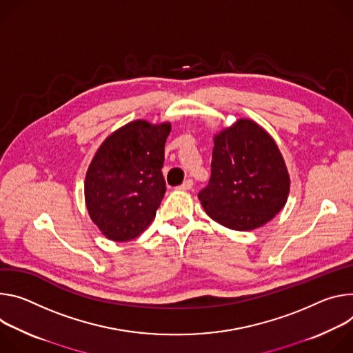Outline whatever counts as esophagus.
Masks as SVG:
<instances>
[{
  "label": "esophagus",
  "mask_w": 353,
  "mask_h": 353,
  "mask_svg": "<svg viewBox=\"0 0 353 353\" xmlns=\"http://www.w3.org/2000/svg\"><path fill=\"white\" fill-rule=\"evenodd\" d=\"M193 188V181L192 179H186L181 186H178L179 190H190Z\"/></svg>",
  "instance_id": "34e87169"
}]
</instances>
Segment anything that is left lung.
<instances>
[{
    "label": "left lung",
    "instance_id": "1",
    "mask_svg": "<svg viewBox=\"0 0 353 353\" xmlns=\"http://www.w3.org/2000/svg\"><path fill=\"white\" fill-rule=\"evenodd\" d=\"M212 176L198 198L219 224L250 231L286 205L290 176L272 136L251 119H239L213 137Z\"/></svg>",
    "mask_w": 353,
    "mask_h": 353
}]
</instances>
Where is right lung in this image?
<instances>
[{
	"label": "right lung",
	"mask_w": 353,
	"mask_h": 353,
	"mask_svg": "<svg viewBox=\"0 0 353 353\" xmlns=\"http://www.w3.org/2000/svg\"><path fill=\"white\" fill-rule=\"evenodd\" d=\"M171 123L133 121L110 133L88 167L84 194L108 240L132 241L151 224L165 193L161 172Z\"/></svg>",
	"instance_id": "right-lung-1"
}]
</instances>
